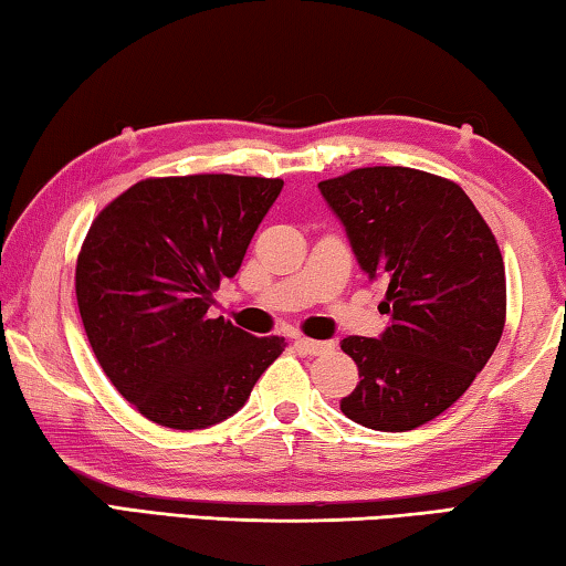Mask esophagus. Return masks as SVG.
<instances>
[{
    "label": "esophagus",
    "mask_w": 566,
    "mask_h": 566,
    "mask_svg": "<svg viewBox=\"0 0 566 566\" xmlns=\"http://www.w3.org/2000/svg\"><path fill=\"white\" fill-rule=\"evenodd\" d=\"M295 346H298L303 354H308V356L326 354V350L333 348V344H328V340H313V338H303V336L295 338Z\"/></svg>",
    "instance_id": "esophagus-1"
}]
</instances>
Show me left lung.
Segmentation results:
<instances>
[{"label": "left lung", "mask_w": 566, "mask_h": 566, "mask_svg": "<svg viewBox=\"0 0 566 566\" xmlns=\"http://www.w3.org/2000/svg\"><path fill=\"white\" fill-rule=\"evenodd\" d=\"M318 190L360 271L388 283L381 336L340 340L360 376L340 411L374 431H411L492 358L506 316L502 253L467 192L431 172L358 168Z\"/></svg>", "instance_id": "obj_1"}]
</instances>
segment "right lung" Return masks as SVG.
Segmentation results:
<instances>
[{"label": "right lung", "instance_id": "obj_1", "mask_svg": "<svg viewBox=\"0 0 566 566\" xmlns=\"http://www.w3.org/2000/svg\"><path fill=\"white\" fill-rule=\"evenodd\" d=\"M283 180L150 178L92 222L74 273L80 316L102 370L153 423L208 429L240 411L283 338L210 318Z\"/></svg>", "mask_w": 566, "mask_h": 566}]
</instances>
